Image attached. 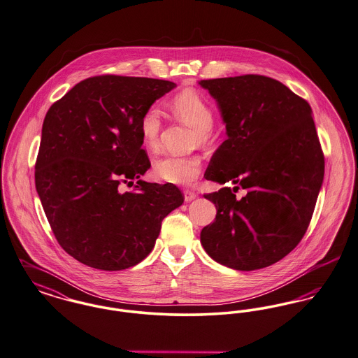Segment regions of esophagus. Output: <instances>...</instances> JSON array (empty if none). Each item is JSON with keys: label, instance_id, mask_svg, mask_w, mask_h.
Listing matches in <instances>:
<instances>
[{"label": "esophagus", "instance_id": "34e87169", "mask_svg": "<svg viewBox=\"0 0 358 358\" xmlns=\"http://www.w3.org/2000/svg\"><path fill=\"white\" fill-rule=\"evenodd\" d=\"M184 197H185V201H192L197 197V194L193 192V190H184Z\"/></svg>", "mask_w": 358, "mask_h": 358}]
</instances>
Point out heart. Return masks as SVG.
<instances>
[{"instance_id": "heart-1", "label": "heart", "mask_w": 358, "mask_h": 358, "mask_svg": "<svg viewBox=\"0 0 358 358\" xmlns=\"http://www.w3.org/2000/svg\"><path fill=\"white\" fill-rule=\"evenodd\" d=\"M169 109L173 116L196 129L194 145L206 146L212 139V127L215 123V112L210 103L194 90H184L176 94ZM162 112L150 106L141 117L139 135L143 148L155 154L161 148ZM201 171V159L199 157H174L168 155L154 164L152 174L157 180L174 185H189Z\"/></svg>"}]
</instances>
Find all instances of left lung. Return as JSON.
<instances>
[{"mask_svg": "<svg viewBox=\"0 0 358 358\" xmlns=\"http://www.w3.org/2000/svg\"><path fill=\"white\" fill-rule=\"evenodd\" d=\"M217 101L227 139L204 177L226 184L204 194L216 207L200 241L212 259L235 271L273 265L308 229L324 176L310 104L280 81L246 74L203 80ZM242 187L247 194L236 199Z\"/></svg>", "mask_w": 358, "mask_h": 358, "instance_id": "8db88e82", "label": "left lung"}]
</instances>
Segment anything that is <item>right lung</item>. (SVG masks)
<instances>
[{
	"mask_svg": "<svg viewBox=\"0 0 358 358\" xmlns=\"http://www.w3.org/2000/svg\"><path fill=\"white\" fill-rule=\"evenodd\" d=\"M173 87L165 80L106 74L81 81L50 106L35 184L58 243L84 265L113 272L139 264L162 220L184 203L176 185L139 180L151 166L141 117ZM132 179L136 188L122 192L118 187Z\"/></svg>",
	"mask_w": 358,
	"mask_h": 358,
	"instance_id": "right-lung-1",
	"label": "right lung"
}]
</instances>
